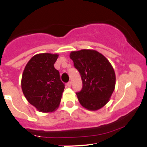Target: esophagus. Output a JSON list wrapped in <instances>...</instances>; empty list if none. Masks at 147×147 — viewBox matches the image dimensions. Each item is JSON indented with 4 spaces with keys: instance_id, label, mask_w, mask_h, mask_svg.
I'll list each match as a JSON object with an SVG mask.
<instances>
[{
    "instance_id": "1",
    "label": "esophagus",
    "mask_w": 147,
    "mask_h": 147,
    "mask_svg": "<svg viewBox=\"0 0 147 147\" xmlns=\"http://www.w3.org/2000/svg\"><path fill=\"white\" fill-rule=\"evenodd\" d=\"M67 86L68 87H71V82H68L67 83Z\"/></svg>"
}]
</instances>
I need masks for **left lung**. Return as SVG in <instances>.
<instances>
[{"instance_id": "8db88e82", "label": "left lung", "mask_w": 147, "mask_h": 147, "mask_svg": "<svg viewBox=\"0 0 147 147\" xmlns=\"http://www.w3.org/2000/svg\"><path fill=\"white\" fill-rule=\"evenodd\" d=\"M69 57L80 72L82 89L77 92L80 103L90 111H97L110 100L116 84L114 68L109 60L94 50L72 51Z\"/></svg>"}]
</instances>
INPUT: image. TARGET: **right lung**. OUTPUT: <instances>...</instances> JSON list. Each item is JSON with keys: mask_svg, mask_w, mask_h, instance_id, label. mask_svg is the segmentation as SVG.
Listing matches in <instances>:
<instances>
[{"mask_svg": "<svg viewBox=\"0 0 147 147\" xmlns=\"http://www.w3.org/2000/svg\"><path fill=\"white\" fill-rule=\"evenodd\" d=\"M59 54L40 53L34 55L25 67L21 88L30 104L39 112L47 113L58 108L65 85L54 67Z\"/></svg>", "mask_w": 147, "mask_h": 147, "instance_id": "1", "label": "right lung"}]
</instances>
